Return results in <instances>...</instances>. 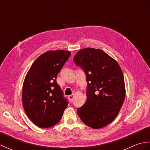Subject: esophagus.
<instances>
[{"label": "esophagus", "mask_w": 150, "mask_h": 150, "mask_svg": "<svg viewBox=\"0 0 150 150\" xmlns=\"http://www.w3.org/2000/svg\"><path fill=\"white\" fill-rule=\"evenodd\" d=\"M74 96H75V95H69L68 96V98H69V100H70V101H72L73 100V98H74Z\"/></svg>", "instance_id": "34e87169"}]
</instances>
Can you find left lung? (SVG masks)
<instances>
[{
	"instance_id": "left-lung-1",
	"label": "left lung",
	"mask_w": 150,
	"mask_h": 150,
	"mask_svg": "<svg viewBox=\"0 0 150 150\" xmlns=\"http://www.w3.org/2000/svg\"><path fill=\"white\" fill-rule=\"evenodd\" d=\"M86 75V101L77 112L86 125L104 128L119 114L126 97L124 79L119 64L100 49L87 47L74 56Z\"/></svg>"
}]
</instances>
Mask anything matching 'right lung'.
Here are the masks:
<instances>
[{"label":"right lung","mask_w":150,"mask_h":150,"mask_svg":"<svg viewBox=\"0 0 150 150\" xmlns=\"http://www.w3.org/2000/svg\"><path fill=\"white\" fill-rule=\"evenodd\" d=\"M71 55L69 51H48L35 60L22 85V104L29 119L40 128L58 123L68 101L56 79Z\"/></svg>","instance_id":"1"}]
</instances>
